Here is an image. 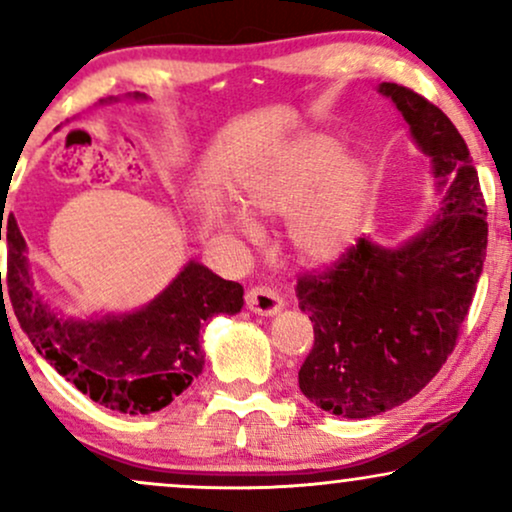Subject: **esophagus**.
Returning a JSON list of instances; mask_svg holds the SVG:
<instances>
[{
	"instance_id": "obj_1",
	"label": "esophagus",
	"mask_w": 512,
	"mask_h": 512,
	"mask_svg": "<svg viewBox=\"0 0 512 512\" xmlns=\"http://www.w3.org/2000/svg\"><path fill=\"white\" fill-rule=\"evenodd\" d=\"M245 303H248V307L255 312V315H262V317H272L286 307L281 295L269 286L250 288V291L245 293Z\"/></svg>"
}]
</instances>
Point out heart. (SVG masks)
Segmentation results:
<instances>
[{
	"mask_svg": "<svg viewBox=\"0 0 512 512\" xmlns=\"http://www.w3.org/2000/svg\"><path fill=\"white\" fill-rule=\"evenodd\" d=\"M238 200L250 212L286 214V238L310 264L336 262L355 243L372 205L374 174L360 155H343L329 133L283 140L250 162L236 178ZM233 231L252 238L257 224L231 214Z\"/></svg>",
	"mask_w": 512,
	"mask_h": 512,
	"instance_id": "b5f03b06",
	"label": "heart"
}]
</instances>
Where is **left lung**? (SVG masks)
I'll return each instance as SVG.
<instances>
[{
	"instance_id": "obj_1",
	"label": "left lung",
	"mask_w": 512,
	"mask_h": 512,
	"mask_svg": "<svg viewBox=\"0 0 512 512\" xmlns=\"http://www.w3.org/2000/svg\"><path fill=\"white\" fill-rule=\"evenodd\" d=\"M377 92L396 104L429 157L441 207L400 245L360 238L334 269L295 286L315 329L300 391L348 420L396 408L436 377L472 305L489 236L477 169L458 128L410 88L381 83Z\"/></svg>"
}]
</instances>
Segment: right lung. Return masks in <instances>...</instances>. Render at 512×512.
<instances>
[{
    "instance_id": "1",
    "label": "right lung",
    "mask_w": 512,
    "mask_h": 512,
    "mask_svg": "<svg viewBox=\"0 0 512 512\" xmlns=\"http://www.w3.org/2000/svg\"><path fill=\"white\" fill-rule=\"evenodd\" d=\"M128 97L147 100L143 92H128ZM116 100L107 97L100 104ZM26 252V240L14 226L6 288L18 324L61 377L95 403L123 415H150L181 396L205 365V324L214 315H238L243 307L240 283L221 279L205 264L190 260L140 310L64 317L35 291Z\"/></svg>"
}]
</instances>
